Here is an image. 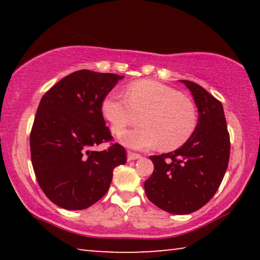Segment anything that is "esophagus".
I'll list each match as a JSON object with an SVG mask.
<instances>
[{
	"instance_id": "1",
	"label": "esophagus",
	"mask_w": 260,
	"mask_h": 260,
	"mask_svg": "<svg viewBox=\"0 0 260 260\" xmlns=\"http://www.w3.org/2000/svg\"><path fill=\"white\" fill-rule=\"evenodd\" d=\"M141 158L140 153H136L133 151H127V159L128 160H135V159H139Z\"/></svg>"
}]
</instances>
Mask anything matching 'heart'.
Returning a JSON list of instances; mask_svg holds the SVG:
<instances>
[{
  "label": "heart",
  "instance_id": "b5f03b06",
  "mask_svg": "<svg viewBox=\"0 0 260 260\" xmlns=\"http://www.w3.org/2000/svg\"><path fill=\"white\" fill-rule=\"evenodd\" d=\"M102 112L114 134L139 121L142 126L124 132L120 141L136 149L159 146L171 151L182 147L197 126L195 104L178 90L153 80L129 83L126 96L110 94L102 103Z\"/></svg>",
  "mask_w": 260,
  "mask_h": 260
}]
</instances>
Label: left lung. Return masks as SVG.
Masks as SVG:
<instances>
[{"instance_id": "obj_1", "label": "left lung", "mask_w": 260, "mask_h": 260, "mask_svg": "<svg viewBox=\"0 0 260 260\" xmlns=\"http://www.w3.org/2000/svg\"><path fill=\"white\" fill-rule=\"evenodd\" d=\"M181 82L199 109L196 129L175 151L150 156L155 169L144 182L149 201L173 214L191 213L212 199L226 173L231 151L221 102L195 82Z\"/></svg>"}]
</instances>
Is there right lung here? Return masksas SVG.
<instances>
[{
    "mask_svg": "<svg viewBox=\"0 0 260 260\" xmlns=\"http://www.w3.org/2000/svg\"><path fill=\"white\" fill-rule=\"evenodd\" d=\"M124 77L80 70L42 96L29 135L30 159L42 191L67 210H83L107 193L113 169L126 162V150L110 143L102 113L107 95Z\"/></svg>",
    "mask_w": 260,
    "mask_h": 260,
    "instance_id": "obj_1",
    "label": "right lung"
}]
</instances>
